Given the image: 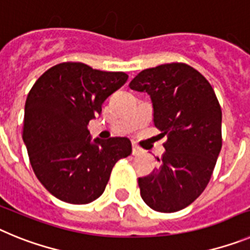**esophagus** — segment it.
<instances>
[{
  "label": "esophagus",
  "instance_id": "obj_1",
  "mask_svg": "<svg viewBox=\"0 0 250 250\" xmlns=\"http://www.w3.org/2000/svg\"><path fill=\"white\" fill-rule=\"evenodd\" d=\"M143 150L138 146L136 144H132V155H140Z\"/></svg>",
  "mask_w": 250,
  "mask_h": 250
}]
</instances>
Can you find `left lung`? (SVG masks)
<instances>
[{
    "mask_svg": "<svg viewBox=\"0 0 250 250\" xmlns=\"http://www.w3.org/2000/svg\"><path fill=\"white\" fill-rule=\"evenodd\" d=\"M129 86L147 92L154 125L167 136L160 167L139 178L141 198L160 213L182 210L204 191L219 156V101L207 79L182 62L143 70Z\"/></svg>",
    "mask_w": 250,
    "mask_h": 250,
    "instance_id": "left-lung-1",
    "label": "left lung"
}]
</instances>
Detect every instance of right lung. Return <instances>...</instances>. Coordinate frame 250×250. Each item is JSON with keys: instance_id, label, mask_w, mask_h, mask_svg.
Instances as JSON below:
<instances>
[{"instance_id": "1", "label": "right lung", "mask_w": 250, "mask_h": 250, "mask_svg": "<svg viewBox=\"0 0 250 250\" xmlns=\"http://www.w3.org/2000/svg\"><path fill=\"white\" fill-rule=\"evenodd\" d=\"M126 80L125 72L62 62L41 75L28 92L22 139L35 175L57 199L94 202L116 161L131 154L127 138L91 140L87 129L104 101Z\"/></svg>"}]
</instances>
